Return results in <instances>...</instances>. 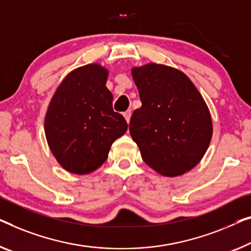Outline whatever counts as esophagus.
Returning a JSON list of instances; mask_svg holds the SVG:
<instances>
[{
  "instance_id": "1",
  "label": "esophagus",
  "mask_w": 251,
  "mask_h": 251,
  "mask_svg": "<svg viewBox=\"0 0 251 251\" xmlns=\"http://www.w3.org/2000/svg\"><path fill=\"white\" fill-rule=\"evenodd\" d=\"M124 117H125V119H126V122H127V124H128L129 123V121H130V116H132V113H130V110H127V111H125L124 114Z\"/></svg>"
}]
</instances>
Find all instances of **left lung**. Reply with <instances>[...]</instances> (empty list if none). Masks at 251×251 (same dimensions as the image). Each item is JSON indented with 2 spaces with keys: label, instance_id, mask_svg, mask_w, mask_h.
I'll list each match as a JSON object with an SVG mask.
<instances>
[{
  "label": "left lung",
  "instance_id": "left-lung-1",
  "mask_svg": "<svg viewBox=\"0 0 251 251\" xmlns=\"http://www.w3.org/2000/svg\"><path fill=\"white\" fill-rule=\"evenodd\" d=\"M142 106L129 133L150 168L178 177L197 166L212 140L208 107L195 84L175 67L149 63L132 69Z\"/></svg>",
  "mask_w": 251,
  "mask_h": 251
}]
</instances>
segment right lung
<instances>
[{"label": "right lung", "mask_w": 251, "mask_h": 251, "mask_svg": "<svg viewBox=\"0 0 251 251\" xmlns=\"http://www.w3.org/2000/svg\"><path fill=\"white\" fill-rule=\"evenodd\" d=\"M108 74L96 63L77 67L63 78L48 106V147L71 174L88 175L101 167L111 144L127 130L125 118L113 109Z\"/></svg>", "instance_id": "1"}]
</instances>
